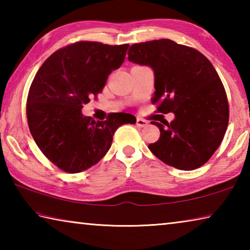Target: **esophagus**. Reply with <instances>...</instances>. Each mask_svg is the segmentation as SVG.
Here are the masks:
<instances>
[{
  "label": "esophagus",
  "mask_w": 250,
  "mask_h": 250,
  "mask_svg": "<svg viewBox=\"0 0 250 250\" xmlns=\"http://www.w3.org/2000/svg\"><path fill=\"white\" fill-rule=\"evenodd\" d=\"M146 125H147L146 120L141 119V118H138V119H137V125L138 126H141V128H143V126H146Z\"/></svg>",
  "instance_id": "34e87169"
}]
</instances>
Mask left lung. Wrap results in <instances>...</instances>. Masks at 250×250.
Masks as SVG:
<instances>
[{
  "label": "left lung",
  "instance_id": "8db88e82",
  "mask_svg": "<svg viewBox=\"0 0 250 250\" xmlns=\"http://www.w3.org/2000/svg\"><path fill=\"white\" fill-rule=\"evenodd\" d=\"M128 59L154 71L156 111L174 113L161 125L159 140L149 145L156 158L183 171L195 170L208 161L225 135L229 105L214 66L195 48L171 40L131 45Z\"/></svg>",
  "mask_w": 250,
  "mask_h": 250
}]
</instances>
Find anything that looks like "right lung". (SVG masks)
Listing matches in <instances>:
<instances>
[{
	"label": "right lung",
	"instance_id": "right-lung-1",
	"mask_svg": "<svg viewBox=\"0 0 250 250\" xmlns=\"http://www.w3.org/2000/svg\"><path fill=\"white\" fill-rule=\"evenodd\" d=\"M129 44L108 45L80 41L46 59L29 87L26 116L37 146L67 173L86 171L99 162L116 130L133 125L130 113H109L107 120L84 117L82 109L103 91L109 74L125 61Z\"/></svg>",
	"mask_w": 250,
	"mask_h": 250
}]
</instances>
